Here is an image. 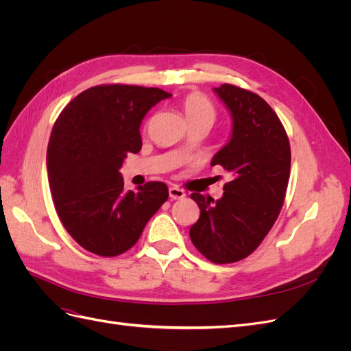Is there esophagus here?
Wrapping results in <instances>:
<instances>
[{
  "label": "esophagus",
  "mask_w": 351,
  "mask_h": 351,
  "mask_svg": "<svg viewBox=\"0 0 351 351\" xmlns=\"http://www.w3.org/2000/svg\"><path fill=\"white\" fill-rule=\"evenodd\" d=\"M168 193H169V197H171V199H183V197L186 196V192H184V190H183V189H180V187H177V186L169 187Z\"/></svg>",
  "instance_id": "1"
}]
</instances>
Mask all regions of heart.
<instances>
[{
	"instance_id": "obj_1",
	"label": "heart",
	"mask_w": 351,
	"mask_h": 351,
	"mask_svg": "<svg viewBox=\"0 0 351 351\" xmlns=\"http://www.w3.org/2000/svg\"><path fill=\"white\" fill-rule=\"evenodd\" d=\"M184 117L189 125L209 124L215 121V108L212 104L199 93H190L183 101ZM180 152H184V147Z\"/></svg>"
}]
</instances>
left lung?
<instances>
[{
    "label": "left lung",
    "mask_w": 351,
    "mask_h": 351,
    "mask_svg": "<svg viewBox=\"0 0 351 351\" xmlns=\"http://www.w3.org/2000/svg\"><path fill=\"white\" fill-rule=\"evenodd\" d=\"M214 92L228 110L232 127L210 165L224 167L232 180L218 200L190 196L200 209L190 239L210 262L231 263L249 256L277 221L291 152L280 119L259 95L232 84H221Z\"/></svg>",
    "instance_id": "left-lung-1"
}]
</instances>
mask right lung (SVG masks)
<instances>
[{
  "label": "right lung",
  "mask_w": 351,
  "mask_h": 351,
  "mask_svg": "<svg viewBox=\"0 0 351 351\" xmlns=\"http://www.w3.org/2000/svg\"><path fill=\"white\" fill-rule=\"evenodd\" d=\"M169 97L158 88L101 84L58 115L47 151L49 189L62 226L83 249L107 258L129 250L168 199L161 182L125 192L120 168L142 149L147 111Z\"/></svg>",
  "instance_id": "1"
}]
</instances>
